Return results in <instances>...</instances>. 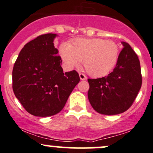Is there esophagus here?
I'll list each match as a JSON object with an SVG mask.
<instances>
[{"label": "esophagus", "instance_id": "esophagus-1", "mask_svg": "<svg viewBox=\"0 0 153 153\" xmlns=\"http://www.w3.org/2000/svg\"><path fill=\"white\" fill-rule=\"evenodd\" d=\"M79 78H80V79L81 80H86L87 79V76H85V75L84 74H82V73H79Z\"/></svg>", "mask_w": 153, "mask_h": 153}]
</instances>
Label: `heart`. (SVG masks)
I'll return each instance as SVG.
<instances>
[{
	"label": "heart",
	"instance_id": "b5f03b06",
	"mask_svg": "<svg viewBox=\"0 0 153 153\" xmlns=\"http://www.w3.org/2000/svg\"><path fill=\"white\" fill-rule=\"evenodd\" d=\"M59 54L68 69H73L83 60L89 74L100 77L108 74L117 63L120 47L113 41L99 38L78 39L72 44L64 43L59 47Z\"/></svg>",
	"mask_w": 153,
	"mask_h": 153
}]
</instances>
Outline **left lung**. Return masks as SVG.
I'll use <instances>...</instances> for the list:
<instances>
[{
	"label": "left lung",
	"instance_id": "1",
	"mask_svg": "<svg viewBox=\"0 0 153 153\" xmlns=\"http://www.w3.org/2000/svg\"><path fill=\"white\" fill-rule=\"evenodd\" d=\"M123 48L115 68L107 76L89 79L88 98L91 107L106 115L121 114L132 105L142 85L140 60L132 47L122 41Z\"/></svg>",
	"mask_w": 153,
	"mask_h": 153
}]
</instances>
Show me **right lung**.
Segmentation results:
<instances>
[{
    "label": "right lung",
    "instance_id": "right-lung-1",
    "mask_svg": "<svg viewBox=\"0 0 153 153\" xmlns=\"http://www.w3.org/2000/svg\"><path fill=\"white\" fill-rule=\"evenodd\" d=\"M55 33L44 34L21 49L12 73L13 90L25 109L37 117L62 110L80 79L75 70L64 73L53 41Z\"/></svg>",
    "mask_w": 153,
    "mask_h": 153
}]
</instances>
